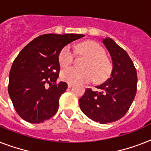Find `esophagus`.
<instances>
[{"label": "esophagus", "mask_w": 151, "mask_h": 151, "mask_svg": "<svg viewBox=\"0 0 151 151\" xmlns=\"http://www.w3.org/2000/svg\"><path fill=\"white\" fill-rule=\"evenodd\" d=\"M73 84H71V83H68V84H67V87H68V88H71V87H73Z\"/></svg>", "instance_id": "esophagus-1"}]
</instances>
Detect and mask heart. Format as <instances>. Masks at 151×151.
Segmentation results:
<instances>
[{"label": "heart", "instance_id": "obj_1", "mask_svg": "<svg viewBox=\"0 0 151 151\" xmlns=\"http://www.w3.org/2000/svg\"><path fill=\"white\" fill-rule=\"evenodd\" d=\"M88 60L84 64V70L70 67L61 72L63 81L71 84H85L94 81H102L108 78L111 70L109 62L105 58V50L95 42H85L76 47ZM74 52L70 46H66L59 53L58 60L61 67H67L72 63Z\"/></svg>", "mask_w": 151, "mask_h": 151}]
</instances>
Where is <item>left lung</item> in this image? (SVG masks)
<instances>
[{
	"label": "left lung",
	"instance_id": "1",
	"mask_svg": "<svg viewBox=\"0 0 151 151\" xmlns=\"http://www.w3.org/2000/svg\"><path fill=\"white\" fill-rule=\"evenodd\" d=\"M102 42L112 60L111 75L96 86L100 91L87 88L79 105L88 118L106 124L121 119L129 110L137 93V74L133 61L122 48L109 37Z\"/></svg>",
	"mask_w": 151,
	"mask_h": 151
}]
</instances>
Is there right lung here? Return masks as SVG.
<instances>
[{
	"label": "right lung",
	"instance_id": "obj_1",
	"mask_svg": "<svg viewBox=\"0 0 151 151\" xmlns=\"http://www.w3.org/2000/svg\"><path fill=\"white\" fill-rule=\"evenodd\" d=\"M84 36L45 34L30 42L19 52L9 73L8 94L21 118L40 123L56 113L60 97L67 88L66 82L56 84L59 53L67 44Z\"/></svg>",
	"mask_w": 151,
	"mask_h": 151
}]
</instances>
